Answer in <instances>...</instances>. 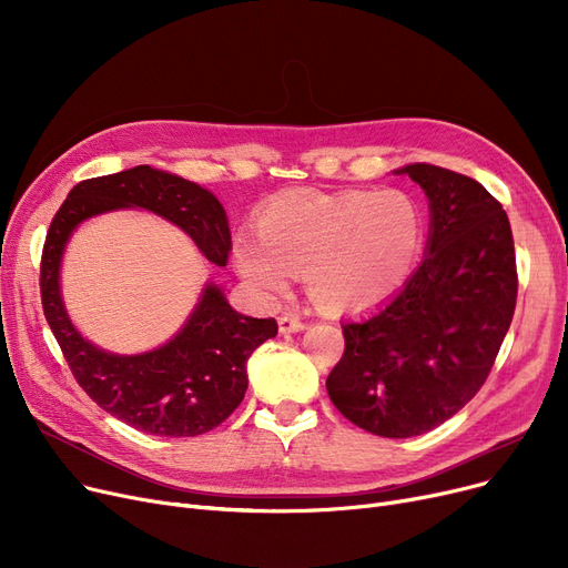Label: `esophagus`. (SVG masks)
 Listing matches in <instances>:
<instances>
[{
    "label": "esophagus",
    "mask_w": 568,
    "mask_h": 568,
    "mask_svg": "<svg viewBox=\"0 0 568 568\" xmlns=\"http://www.w3.org/2000/svg\"><path fill=\"white\" fill-rule=\"evenodd\" d=\"M278 329L283 334H296V332H304L306 329V320L296 313H283L278 317Z\"/></svg>",
    "instance_id": "34e87169"
}]
</instances>
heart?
<instances>
[{
	"label": "heart",
	"instance_id": "heart-1",
	"mask_svg": "<svg viewBox=\"0 0 568 568\" xmlns=\"http://www.w3.org/2000/svg\"><path fill=\"white\" fill-rule=\"evenodd\" d=\"M255 227L234 244L239 272L264 292L304 274L313 302L336 313L396 292L426 236L419 204L400 191H292L268 202Z\"/></svg>",
	"mask_w": 568,
	"mask_h": 568
}]
</instances>
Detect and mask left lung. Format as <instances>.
I'll use <instances>...</instances> for the list:
<instances>
[{
    "mask_svg": "<svg viewBox=\"0 0 568 568\" xmlns=\"http://www.w3.org/2000/svg\"><path fill=\"white\" fill-rule=\"evenodd\" d=\"M396 172L428 195L426 257L389 302L343 322L326 392L354 426L403 439L481 389L514 320L518 272L509 216L479 182L430 163Z\"/></svg>",
    "mask_w": 568,
    "mask_h": 568,
    "instance_id": "1",
    "label": "left lung"
}]
</instances>
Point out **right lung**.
<instances>
[{
  "label": "right lung",
  "mask_w": 568,
  "mask_h": 568,
  "mask_svg": "<svg viewBox=\"0 0 568 568\" xmlns=\"http://www.w3.org/2000/svg\"><path fill=\"white\" fill-rule=\"evenodd\" d=\"M122 206H140L172 221L191 234L209 262L227 264L232 251L227 216L206 189L149 165L84 179L59 206L43 244L45 320L75 382L119 422L161 437L209 433L244 400L248 356L278 334V324L274 317L257 320L236 313L221 287L209 283L182 332L152 352L110 354L84 341L71 324L59 292V262L69 236L84 219Z\"/></svg>",
  "instance_id": "add662e5"
}]
</instances>
